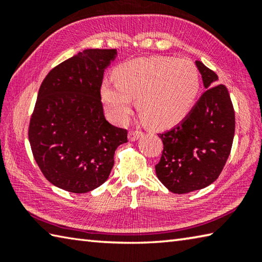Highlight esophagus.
<instances>
[{"label":"esophagus","instance_id":"34e87169","mask_svg":"<svg viewBox=\"0 0 262 262\" xmlns=\"http://www.w3.org/2000/svg\"><path fill=\"white\" fill-rule=\"evenodd\" d=\"M142 135H143V133H142L141 130H130L129 134H128V140L136 141V140H139Z\"/></svg>","mask_w":262,"mask_h":262}]
</instances>
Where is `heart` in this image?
Returning a JSON list of instances; mask_svg holds the SVG:
<instances>
[{
	"instance_id": "b5f03b06",
	"label": "heart",
	"mask_w": 262,
	"mask_h": 262,
	"mask_svg": "<svg viewBox=\"0 0 262 262\" xmlns=\"http://www.w3.org/2000/svg\"><path fill=\"white\" fill-rule=\"evenodd\" d=\"M115 83L104 81L101 100L110 117L125 122L133 99L150 126L168 128L187 117L200 89L199 72L192 62L170 56H149L123 62L114 69Z\"/></svg>"
}]
</instances>
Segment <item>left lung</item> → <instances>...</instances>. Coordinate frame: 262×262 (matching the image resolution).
<instances>
[{
  "mask_svg": "<svg viewBox=\"0 0 262 262\" xmlns=\"http://www.w3.org/2000/svg\"><path fill=\"white\" fill-rule=\"evenodd\" d=\"M206 91L178 126L159 134L161 161L155 168L161 183L172 193L205 188L219 178L231 151L234 110L228 89L201 61L195 62Z\"/></svg>",
  "mask_w": 262,
  "mask_h": 262,
  "instance_id": "1",
  "label": "left lung"
}]
</instances>
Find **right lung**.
I'll return each instance as SVG.
<instances>
[{"label": "right lung", "mask_w": 262, "mask_h": 262, "mask_svg": "<svg viewBox=\"0 0 262 262\" xmlns=\"http://www.w3.org/2000/svg\"><path fill=\"white\" fill-rule=\"evenodd\" d=\"M117 50H85L53 68L39 89L29 141L45 178L72 193L107 180L127 130L106 120L100 86Z\"/></svg>", "instance_id": "1"}]
</instances>
